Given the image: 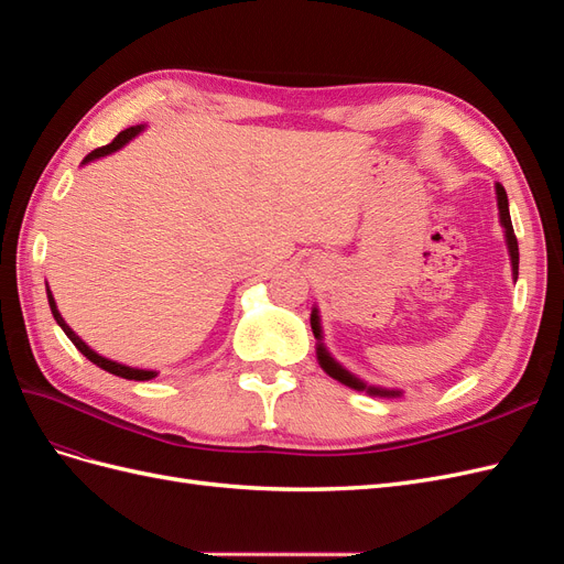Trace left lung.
I'll return each mask as SVG.
<instances>
[{
    "label": "left lung",
    "instance_id": "8db88e82",
    "mask_svg": "<svg viewBox=\"0 0 564 564\" xmlns=\"http://www.w3.org/2000/svg\"><path fill=\"white\" fill-rule=\"evenodd\" d=\"M497 202H499V214H501V226L506 230V245H508V251H510V263H513V278L518 280V263H520V253H518V237L513 232V224H510V214H508V197H506V191L503 185L497 183ZM311 327H313V334L317 338V360H319V367L329 373L332 379L340 381L348 388H355V390H367L369 395H381V398H398L400 390H386V388H373V386H367L362 383L357 377H352L350 371H346L344 367H340L334 357L327 352V348L322 346V327H319V315H317V308H313V315H311Z\"/></svg>",
    "mask_w": 564,
    "mask_h": 564
}]
</instances>
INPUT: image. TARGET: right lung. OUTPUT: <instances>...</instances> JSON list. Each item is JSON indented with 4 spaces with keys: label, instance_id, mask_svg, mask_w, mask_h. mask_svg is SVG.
<instances>
[{
    "label": "right lung",
    "instance_id": "obj_1",
    "mask_svg": "<svg viewBox=\"0 0 564 564\" xmlns=\"http://www.w3.org/2000/svg\"><path fill=\"white\" fill-rule=\"evenodd\" d=\"M143 131V124H135V127H129V129H124V131H119L117 135H115V141L112 143H108V145H104V148H96V150H91L87 158H84V162L82 164H87V162H91V160H98V158H106V155H110V152H115V150H119L122 145H127L133 135H139ZM46 296H48V305H51V313H54V319L58 322V327L65 332V336L73 340L75 344V348L87 357V360H91L96 367H100V369H106V371H110V373H115V377H122V379H129V381H150V379H155L158 377V371H150V369H133V367H127V365H119V362H112V360H108V357H104V355H98V352H94L87 344H84V340L67 327L65 324V319L61 317V313H58V308H56V301H54V296H51V292H48V286H46Z\"/></svg>",
    "mask_w": 564,
    "mask_h": 564
}]
</instances>
